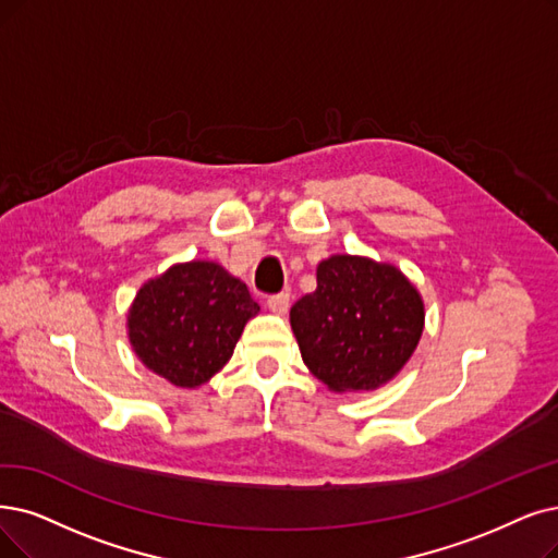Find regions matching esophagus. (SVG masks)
I'll return each instance as SVG.
<instances>
[{"label": "esophagus", "instance_id": "obj_1", "mask_svg": "<svg viewBox=\"0 0 558 558\" xmlns=\"http://www.w3.org/2000/svg\"><path fill=\"white\" fill-rule=\"evenodd\" d=\"M288 306H291V295L288 293H277V295L267 298V308L275 311V314H279V316L286 314Z\"/></svg>", "mask_w": 558, "mask_h": 558}]
</instances>
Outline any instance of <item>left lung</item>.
<instances>
[{
  "label": "left lung",
  "instance_id": "obj_1",
  "mask_svg": "<svg viewBox=\"0 0 558 558\" xmlns=\"http://www.w3.org/2000/svg\"><path fill=\"white\" fill-rule=\"evenodd\" d=\"M302 360L331 391H368L405 366L423 331L416 288L387 263L331 256L291 308Z\"/></svg>",
  "mask_w": 558,
  "mask_h": 558
}]
</instances>
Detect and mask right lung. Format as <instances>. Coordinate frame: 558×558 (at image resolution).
<instances>
[{
	"label": "right lung",
	"mask_w": 558,
	"mask_h": 558,
	"mask_svg": "<svg viewBox=\"0 0 558 558\" xmlns=\"http://www.w3.org/2000/svg\"><path fill=\"white\" fill-rule=\"evenodd\" d=\"M260 306L247 286L210 260L173 265L142 286L128 314L140 360L175 387L194 389L225 366Z\"/></svg>",
	"instance_id": "right-lung-1"
}]
</instances>
